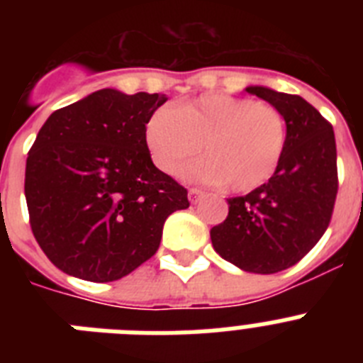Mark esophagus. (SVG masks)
<instances>
[{
    "mask_svg": "<svg viewBox=\"0 0 363 363\" xmlns=\"http://www.w3.org/2000/svg\"><path fill=\"white\" fill-rule=\"evenodd\" d=\"M203 196L205 192L200 191V189H189V201H191V203H198Z\"/></svg>",
    "mask_w": 363,
    "mask_h": 363,
    "instance_id": "esophagus-1",
    "label": "esophagus"
}]
</instances>
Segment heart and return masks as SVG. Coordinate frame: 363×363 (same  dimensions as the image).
Masks as SVG:
<instances>
[{
  "label": "heart",
  "instance_id": "heart-1",
  "mask_svg": "<svg viewBox=\"0 0 363 363\" xmlns=\"http://www.w3.org/2000/svg\"><path fill=\"white\" fill-rule=\"evenodd\" d=\"M287 142L281 112L272 105L229 94H205L174 108L154 111L145 125V145L160 171L172 174L192 156L182 174L194 182L247 192L264 185L278 169Z\"/></svg>",
  "mask_w": 363,
  "mask_h": 363
}]
</instances>
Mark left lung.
I'll return each mask as SVG.
<instances>
[{
  "instance_id": "obj_1",
  "label": "left lung",
  "mask_w": 363,
  "mask_h": 363,
  "mask_svg": "<svg viewBox=\"0 0 363 363\" xmlns=\"http://www.w3.org/2000/svg\"><path fill=\"white\" fill-rule=\"evenodd\" d=\"M245 91L281 112L287 142L267 184L227 200L229 216L211 229V242L242 271L272 274L298 264L331 221L338 192L336 142L331 123L301 96L262 85Z\"/></svg>"
}]
</instances>
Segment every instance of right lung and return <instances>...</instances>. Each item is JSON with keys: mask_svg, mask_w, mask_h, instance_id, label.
Here are the masks:
<instances>
[{"mask_svg": "<svg viewBox=\"0 0 363 363\" xmlns=\"http://www.w3.org/2000/svg\"><path fill=\"white\" fill-rule=\"evenodd\" d=\"M165 94L101 89L54 111L28 150L30 227L70 277L114 281L158 251L187 191L150 160L145 125Z\"/></svg>", "mask_w": 363, "mask_h": 363, "instance_id": "1", "label": "right lung"}]
</instances>
